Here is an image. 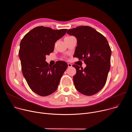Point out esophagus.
I'll list each match as a JSON object with an SVG mask.
<instances>
[{
    "label": "esophagus",
    "instance_id": "obj_1",
    "mask_svg": "<svg viewBox=\"0 0 132 132\" xmlns=\"http://www.w3.org/2000/svg\"><path fill=\"white\" fill-rule=\"evenodd\" d=\"M68 67H72V65L70 63H68Z\"/></svg>",
    "mask_w": 132,
    "mask_h": 132
}]
</instances>
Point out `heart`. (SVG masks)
Instances as JSON below:
<instances>
[{"mask_svg": "<svg viewBox=\"0 0 132 132\" xmlns=\"http://www.w3.org/2000/svg\"><path fill=\"white\" fill-rule=\"evenodd\" d=\"M67 37H68V36H67Z\"/></svg>", "mask_w": 132, "mask_h": 132, "instance_id": "b5f03b06", "label": "heart"}]
</instances>
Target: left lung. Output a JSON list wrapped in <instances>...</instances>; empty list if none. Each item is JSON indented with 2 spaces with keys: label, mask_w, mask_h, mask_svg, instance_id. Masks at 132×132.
<instances>
[{
  "label": "left lung",
  "mask_w": 132,
  "mask_h": 132,
  "mask_svg": "<svg viewBox=\"0 0 132 132\" xmlns=\"http://www.w3.org/2000/svg\"><path fill=\"white\" fill-rule=\"evenodd\" d=\"M67 33L77 38V46L74 57L86 64L83 69L77 65L73 77L75 88L86 96H92L104 86L110 69L111 50L105 37L89 26H80L67 30Z\"/></svg>",
  "instance_id": "obj_1"
}]
</instances>
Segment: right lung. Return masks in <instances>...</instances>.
<instances>
[{
	"mask_svg": "<svg viewBox=\"0 0 132 132\" xmlns=\"http://www.w3.org/2000/svg\"><path fill=\"white\" fill-rule=\"evenodd\" d=\"M67 30L37 27L21 41L19 55L23 75L30 89L41 96H48L56 90L68 67L63 61L56 62L52 66L45 61V56L53 52L55 43Z\"/></svg>",
	"mask_w": 132,
	"mask_h": 132,
	"instance_id": "right-lung-1",
	"label": "right lung"
}]
</instances>
